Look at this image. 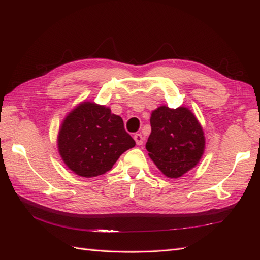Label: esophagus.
Wrapping results in <instances>:
<instances>
[{
	"label": "esophagus",
	"mask_w": 260,
	"mask_h": 260,
	"mask_svg": "<svg viewBox=\"0 0 260 260\" xmlns=\"http://www.w3.org/2000/svg\"><path fill=\"white\" fill-rule=\"evenodd\" d=\"M134 139H135V141H136V143H137L138 146H141L142 143H143V137H142L141 134H136L134 136Z\"/></svg>",
	"instance_id": "34e87169"
}]
</instances>
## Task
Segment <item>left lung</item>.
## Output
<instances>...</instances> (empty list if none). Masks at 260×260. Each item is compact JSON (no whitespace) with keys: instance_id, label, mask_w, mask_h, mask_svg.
Masks as SVG:
<instances>
[{"instance_id":"obj_1","label":"left lung","mask_w":260,"mask_h":260,"mask_svg":"<svg viewBox=\"0 0 260 260\" xmlns=\"http://www.w3.org/2000/svg\"><path fill=\"white\" fill-rule=\"evenodd\" d=\"M151 134L146 143L149 157L162 174L177 179L198 165L205 151V134L187 107L160 106L150 117Z\"/></svg>"}]
</instances>
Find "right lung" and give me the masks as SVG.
<instances>
[{"mask_svg":"<svg viewBox=\"0 0 260 260\" xmlns=\"http://www.w3.org/2000/svg\"><path fill=\"white\" fill-rule=\"evenodd\" d=\"M136 146L123 120L111 109L83 101L63 119L57 134L60 157L74 174L91 178L106 174L126 150Z\"/></svg>","mask_w":260,"mask_h":260,"instance_id":"add662e5","label":"right lung"}]
</instances>
